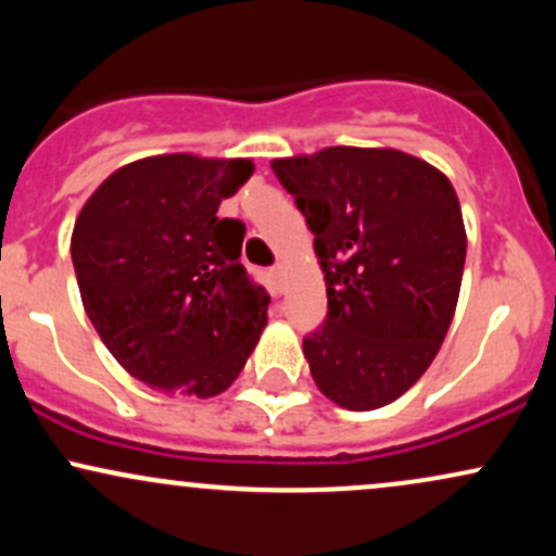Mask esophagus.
Wrapping results in <instances>:
<instances>
[{
  "mask_svg": "<svg viewBox=\"0 0 556 556\" xmlns=\"http://www.w3.org/2000/svg\"><path fill=\"white\" fill-rule=\"evenodd\" d=\"M282 271H285V266L282 264H277L271 269V277H274V285H277V290L282 292Z\"/></svg>",
  "mask_w": 556,
  "mask_h": 556,
  "instance_id": "esophagus-1",
  "label": "esophagus"
}]
</instances>
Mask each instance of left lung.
Wrapping results in <instances>:
<instances>
[{"instance_id":"left-lung-1","label":"left lung","mask_w":556,"mask_h":556,"mask_svg":"<svg viewBox=\"0 0 556 556\" xmlns=\"http://www.w3.org/2000/svg\"><path fill=\"white\" fill-rule=\"evenodd\" d=\"M271 169L327 279L324 327L303 337L311 376L348 410L389 405L431 366L455 316L468 248L455 188L394 149L331 146Z\"/></svg>"}]
</instances>
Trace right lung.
Returning a JSON list of instances; mask_svg holds the SVG:
<instances>
[{
  "instance_id": "add662e5",
  "label": "right lung",
  "mask_w": 556,
  "mask_h": 556,
  "mask_svg": "<svg viewBox=\"0 0 556 556\" xmlns=\"http://www.w3.org/2000/svg\"><path fill=\"white\" fill-rule=\"evenodd\" d=\"M251 175V159H140L75 222L83 308L119 366L159 392H225L266 327L269 292L240 264L245 227L216 216Z\"/></svg>"
}]
</instances>
